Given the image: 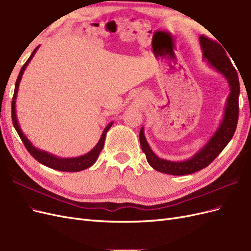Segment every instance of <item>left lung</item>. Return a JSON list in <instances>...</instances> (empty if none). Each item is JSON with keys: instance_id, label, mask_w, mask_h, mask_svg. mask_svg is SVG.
<instances>
[{"instance_id": "left-lung-1", "label": "left lung", "mask_w": 251, "mask_h": 251, "mask_svg": "<svg viewBox=\"0 0 251 251\" xmlns=\"http://www.w3.org/2000/svg\"><path fill=\"white\" fill-rule=\"evenodd\" d=\"M199 40L203 58L211 68H214L217 72L221 73L225 77L229 85L230 93L226 101L223 119L217 131L203 148L184 161H171L159 158L151 151L144 136L143 126L141 127L139 133L140 146L142 151L147 156L149 164L158 172L173 175V176L189 175L208 166L231 140L238 125L240 82L237 70L234 69L221 45L204 35H201Z\"/></svg>"}]
</instances>
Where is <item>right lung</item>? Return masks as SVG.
<instances>
[{
	"label": "right lung",
	"mask_w": 251,
	"mask_h": 251,
	"mask_svg": "<svg viewBox=\"0 0 251 251\" xmlns=\"http://www.w3.org/2000/svg\"><path fill=\"white\" fill-rule=\"evenodd\" d=\"M40 46H37L34 51L31 53V55L28 58L27 62L25 63V65L22 67V69L20 71V74L18 76L17 82H16V88H14V94L12 97V102H11V116H12V123L14 127L19 134V136L21 137L23 143H24L25 148L27 149V151L30 153L35 160L39 161L40 163L48 166L50 169L56 170V171H60V172H80L86 170L90 166H92L95 161L97 160L98 156H100V153L101 151L103 146H104V140H105V135H107V132L109 131V128L112 126L113 121L110 123L107 126L104 127V130L100 136V141L97 142L96 146L91 150L89 153L79 156V157H73V158H62V157H57L53 154L48 153L46 151L43 150H39L36 149L33 144L30 142V140L26 137V135L23 133L22 128L19 125L18 121V117H17V111H16V101H17V96H18V91H19V86L20 82L22 79L23 74H24V71L27 68L28 64L30 63V60L32 59V57L34 56L35 52L39 49Z\"/></svg>",
	"instance_id": "1"
}]
</instances>
